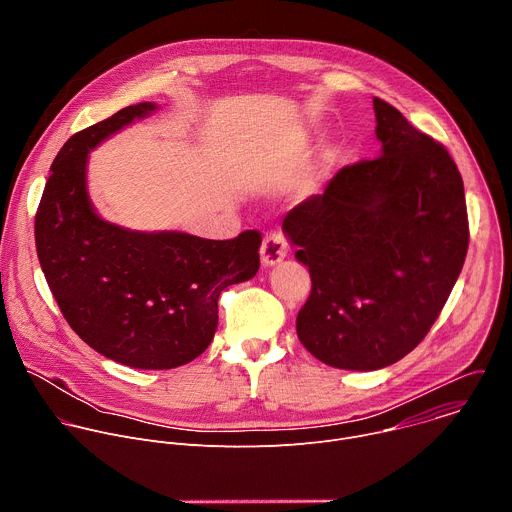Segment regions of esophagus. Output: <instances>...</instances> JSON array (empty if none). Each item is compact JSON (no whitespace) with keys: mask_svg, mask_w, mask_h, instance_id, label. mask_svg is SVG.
Segmentation results:
<instances>
[{"mask_svg":"<svg viewBox=\"0 0 512 512\" xmlns=\"http://www.w3.org/2000/svg\"><path fill=\"white\" fill-rule=\"evenodd\" d=\"M287 257V241L281 233H271L263 239L261 245V263L263 267H275Z\"/></svg>","mask_w":512,"mask_h":512,"instance_id":"34e87169","label":"esophagus"}]
</instances>
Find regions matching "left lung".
<instances>
[{"mask_svg": "<svg viewBox=\"0 0 512 512\" xmlns=\"http://www.w3.org/2000/svg\"><path fill=\"white\" fill-rule=\"evenodd\" d=\"M381 156L342 168L283 218L312 291L300 342L324 364L379 371L440 316L468 251L464 182L444 145L375 97Z\"/></svg>", "mask_w": 512, "mask_h": 512, "instance_id": "1", "label": "left lung"}]
</instances>
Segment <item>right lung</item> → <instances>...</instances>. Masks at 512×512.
I'll use <instances>...</instances> for the list:
<instances>
[{"label":"right lung","instance_id":"add662e5","mask_svg":"<svg viewBox=\"0 0 512 512\" xmlns=\"http://www.w3.org/2000/svg\"><path fill=\"white\" fill-rule=\"evenodd\" d=\"M158 111L129 105L72 135L54 158L36 212V251L70 328L131 369H176L214 338L218 296L255 277L261 235L210 241L180 231H131L105 221L87 186L89 152Z\"/></svg>","mask_w":512,"mask_h":512}]
</instances>
